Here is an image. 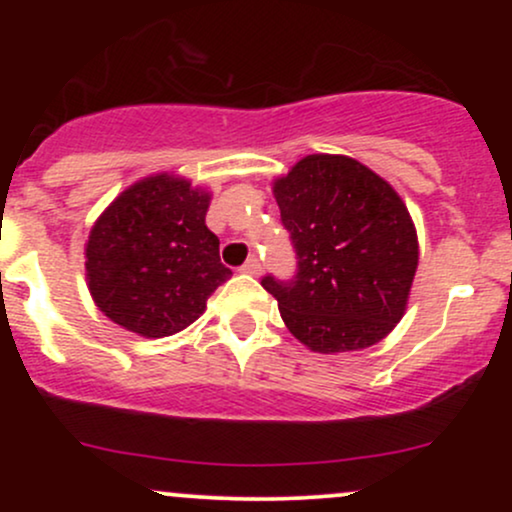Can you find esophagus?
<instances>
[{
	"mask_svg": "<svg viewBox=\"0 0 512 512\" xmlns=\"http://www.w3.org/2000/svg\"><path fill=\"white\" fill-rule=\"evenodd\" d=\"M240 272H243V274H250V276H257V274H260V272H262V262H260V260H257V257H255V255H252V257H250V260H248V262H245V264H243V267H240Z\"/></svg>",
	"mask_w": 512,
	"mask_h": 512,
	"instance_id": "1",
	"label": "esophagus"
}]
</instances>
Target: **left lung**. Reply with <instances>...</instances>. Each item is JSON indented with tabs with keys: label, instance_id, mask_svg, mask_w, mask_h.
Returning <instances> with one entry per match:
<instances>
[{
	"label": "left lung",
	"instance_id": "obj_1",
	"mask_svg": "<svg viewBox=\"0 0 512 512\" xmlns=\"http://www.w3.org/2000/svg\"><path fill=\"white\" fill-rule=\"evenodd\" d=\"M298 257L293 281L264 276L281 320L317 354L378 344L407 310L419 238L390 182L356 158L310 154L272 185Z\"/></svg>",
	"mask_w": 512,
	"mask_h": 512
}]
</instances>
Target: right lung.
I'll return each mask as SVG.
<instances>
[{"label": "right lung", "instance_id": "add662e5", "mask_svg": "<svg viewBox=\"0 0 512 512\" xmlns=\"http://www.w3.org/2000/svg\"><path fill=\"white\" fill-rule=\"evenodd\" d=\"M211 192L156 173L120 192L86 240L93 303L115 325L146 339L185 330L231 269L207 228Z\"/></svg>", "mask_w": 512, "mask_h": 512}]
</instances>
